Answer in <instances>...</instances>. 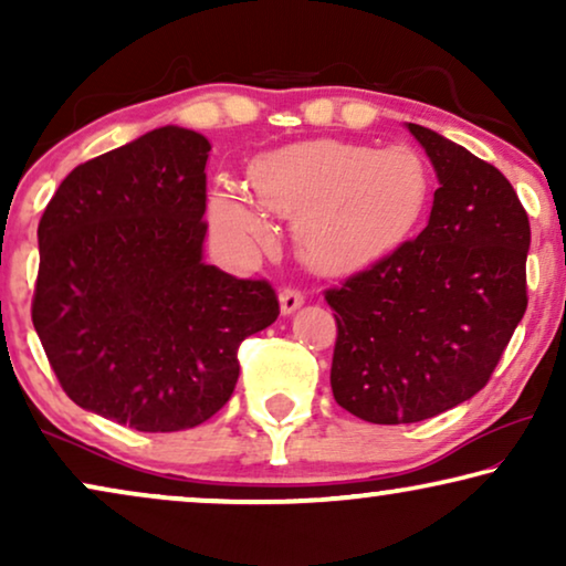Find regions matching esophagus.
<instances>
[{"mask_svg": "<svg viewBox=\"0 0 566 566\" xmlns=\"http://www.w3.org/2000/svg\"><path fill=\"white\" fill-rule=\"evenodd\" d=\"M304 306V293L301 291H296V289H285L283 293H281V312L289 316V314H293L296 312V308H301Z\"/></svg>", "mask_w": 566, "mask_h": 566, "instance_id": "1", "label": "esophagus"}]
</instances>
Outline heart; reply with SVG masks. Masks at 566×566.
<instances>
[{"label":"heart","instance_id":"heart-1","mask_svg":"<svg viewBox=\"0 0 566 566\" xmlns=\"http://www.w3.org/2000/svg\"><path fill=\"white\" fill-rule=\"evenodd\" d=\"M250 185L262 208L293 216L301 254L343 265L381 250L420 216L430 175L412 146L376 149L319 138L262 154ZM211 221L234 242H265L273 234L265 213L234 192L213 198Z\"/></svg>","mask_w":566,"mask_h":566}]
</instances>
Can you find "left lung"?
I'll use <instances>...</instances> for the list:
<instances>
[{
  "label": "left lung",
  "mask_w": 566,
  "mask_h": 566,
  "mask_svg": "<svg viewBox=\"0 0 566 566\" xmlns=\"http://www.w3.org/2000/svg\"><path fill=\"white\" fill-rule=\"evenodd\" d=\"M436 167L430 221L324 291L335 308L332 394L376 424L420 422L490 381L528 306V213L507 177L409 123Z\"/></svg>",
  "instance_id": "8db88e82"
}]
</instances>
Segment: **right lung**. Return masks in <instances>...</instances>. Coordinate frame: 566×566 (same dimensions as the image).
I'll use <instances>...</instances> for the list:
<instances>
[{
  "label": "right lung",
  "mask_w": 566,
  "mask_h": 566,
  "mask_svg": "<svg viewBox=\"0 0 566 566\" xmlns=\"http://www.w3.org/2000/svg\"><path fill=\"white\" fill-rule=\"evenodd\" d=\"M165 126L66 175L38 223L33 327L66 397L142 432L206 422L244 337L281 314L273 285L203 262L206 159Z\"/></svg>",
  "instance_id": "add662e5"
}]
</instances>
